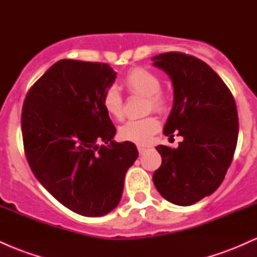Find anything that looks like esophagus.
Segmentation results:
<instances>
[{
	"label": "esophagus",
	"mask_w": 257,
	"mask_h": 257,
	"mask_svg": "<svg viewBox=\"0 0 257 257\" xmlns=\"http://www.w3.org/2000/svg\"><path fill=\"white\" fill-rule=\"evenodd\" d=\"M146 150H147L146 146H141V145L138 146V151H139V153H140V155H144V153L146 152Z\"/></svg>",
	"instance_id": "34e87169"
}]
</instances>
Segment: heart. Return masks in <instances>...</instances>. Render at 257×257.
<instances>
[{
  "label": "heart",
  "instance_id": "1",
  "mask_svg": "<svg viewBox=\"0 0 257 257\" xmlns=\"http://www.w3.org/2000/svg\"><path fill=\"white\" fill-rule=\"evenodd\" d=\"M123 84L132 94L145 95L147 111H166L168 98L161 90V79L155 72L144 67H135L123 78ZM102 106L106 113L112 118L122 119L124 114V106L119 90L114 85L106 88L102 95ZM161 128L157 117L147 116L141 119H131L119 128V137L125 141L137 144H146Z\"/></svg>",
  "mask_w": 257,
  "mask_h": 257
}]
</instances>
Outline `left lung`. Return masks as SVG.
I'll list each match as a JSON object with an SVG mask.
<instances>
[{
    "instance_id": "obj_1",
    "label": "left lung",
    "mask_w": 257,
    "mask_h": 257,
    "mask_svg": "<svg viewBox=\"0 0 257 257\" xmlns=\"http://www.w3.org/2000/svg\"><path fill=\"white\" fill-rule=\"evenodd\" d=\"M152 60L174 87L164 135L184 138L178 149L156 147L162 166L153 184L173 204L192 205L217 190L231 166L239 129L237 106L225 82L200 59L169 52Z\"/></svg>"
}]
</instances>
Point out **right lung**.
Wrapping results in <instances>:
<instances>
[{
  "label": "right lung",
  "instance_id": "obj_1",
  "mask_svg": "<svg viewBox=\"0 0 257 257\" xmlns=\"http://www.w3.org/2000/svg\"><path fill=\"white\" fill-rule=\"evenodd\" d=\"M114 79L108 64L63 59L32 85L23 105V143L32 173L55 199L83 216H102L118 205L126 170L139 156L133 143L112 140L116 128L102 95Z\"/></svg>",
  "mask_w": 257,
  "mask_h": 257
}]
</instances>
